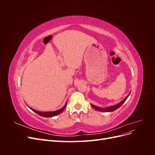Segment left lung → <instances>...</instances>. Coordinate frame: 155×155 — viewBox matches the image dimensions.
I'll return each instance as SVG.
<instances>
[{"label":"left lung","mask_w":155,"mask_h":155,"mask_svg":"<svg viewBox=\"0 0 155 155\" xmlns=\"http://www.w3.org/2000/svg\"><path fill=\"white\" fill-rule=\"evenodd\" d=\"M129 94H130V93L129 94V95H127V96L123 101H121L120 103H119L118 104L113 105V106L108 107L107 108H100V107H96V106L94 105H92V104H91V105L94 108V109L98 110V111H101V112H112V111H114V110H116L117 109H118V108H120L121 105H123L124 103L126 101L127 99V97H129Z\"/></svg>","instance_id":"8db88e82"}]
</instances>
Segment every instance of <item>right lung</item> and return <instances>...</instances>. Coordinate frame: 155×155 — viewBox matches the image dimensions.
I'll list each match as a JSON object with an SVG mask.
<instances>
[{"mask_svg": "<svg viewBox=\"0 0 155 155\" xmlns=\"http://www.w3.org/2000/svg\"><path fill=\"white\" fill-rule=\"evenodd\" d=\"M67 104H66V105H65L63 108H61V109H59V110H55V111H52V112H39V111H37V110H35L34 109H31V108H30V109L31 110L35 112V113H37V114H39V116H41L46 117V118H50V117H53V116H55L56 115H58L60 113H61V112L65 109V107H67Z\"/></svg>", "mask_w": 155, "mask_h": 155, "instance_id": "add662e5", "label": "right lung"}]
</instances>
